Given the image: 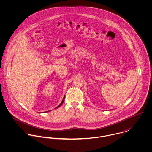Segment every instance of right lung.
Instances as JSON below:
<instances>
[{
  "label": "right lung",
  "mask_w": 152,
  "mask_h": 152,
  "mask_svg": "<svg viewBox=\"0 0 152 152\" xmlns=\"http://www.w3.org/2000/svg\"><path fill=\"white\" fill-rule=\"evenodd\" d=\"M64 98H65V96H64V98H63V101H62V102H61V104H60V105H58V107H57V108H56V109L58 108V107H60V106H61V105H62V104H63V102H64ZM47 112H48V111H47Z\"/></svg>",
  "instance_id": "obj_1"
}]
</instances>
